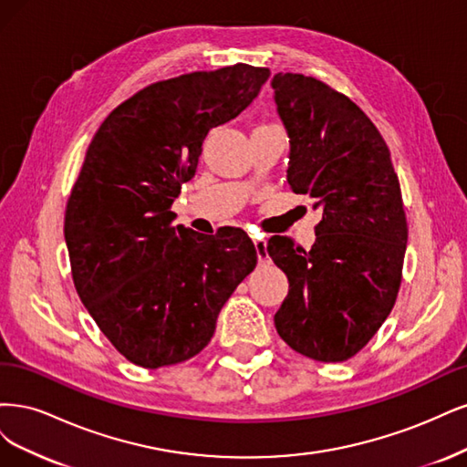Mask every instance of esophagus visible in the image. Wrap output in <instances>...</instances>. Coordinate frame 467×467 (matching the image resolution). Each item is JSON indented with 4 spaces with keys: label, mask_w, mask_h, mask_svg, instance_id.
<instances>
[{
    "label": "esophagus",
    "mask_w": 467,
    "mask_h": 467,
    "mask_svg": "<svg viewBox=\"0 0 467 467\" xmlns=\"http://www.w3.org/2000/svg\"><path fill=\"white\" fill-rule=\"evenodd\" d=\"M254 248H255V254H258V260H260V262H265V260H267L265 240H262V238H255V240H254Z\"/></svg>",
    "instance_id": "1"
}]
</instances>
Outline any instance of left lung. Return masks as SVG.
I'll use <instances>...</instances> for the list:
<instances>
[{"instance_id": "obj_1", "label": "left lung", "mask_w": 467, "mask_h": 467, "mask_svg": "<svg viewBox=\"0 0 467 467\" xmlns=\"http://www.w3.org/2000/svg\"><path fill=\"white\" fill-rule=\"evenodd\" d=\"M289 135L287 182L320 209L310 250L272 236L267 254L289 279L275 312L281 339L322 363L348 360L392 310L408 223L380 131L348 97L300 73L272 79Z\"/></svg>"}]
</instances>
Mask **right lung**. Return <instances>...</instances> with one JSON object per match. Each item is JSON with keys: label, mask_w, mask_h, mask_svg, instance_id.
<instances>
[{"label": "right lung", "mask_w": 467, "mask_h": 467, "mask_svg": "<svg viewBox=\"0 0 467 467\" xmlns=\"http://www.w3.org/2000/svg\"><path fill=\"white\" fill-rule=\"evenodd\" d=\"M267 67L236 64L149 85L100 124L66 209L81 303L131 363L159 368L198 355L258 262L243 229L200 234L172 224L212 128L260 95Z\"/></svg>", "instance_id": "right-lung-1"}]
</instances>
